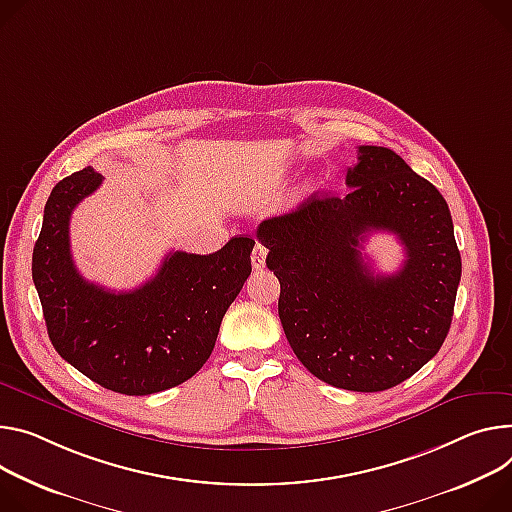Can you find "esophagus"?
<instances>
[{
    "label": "esophagus",
    "instance_id": "1",
    "mask_svg": "<svg viewBox=\"0 0 512 512\" xmlns=\"http://www.w3.org/2000/svg\"><path fill=\"white\" fill-rule=\"evenodd\" d=\"M265 257H267V249L257 243L255 249H253V255H251L253 269H263V267H265Z\"/></svg>",
    "mask_w": 512,
    "mask_h": 512
}]
</instances>
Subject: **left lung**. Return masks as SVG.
Wrapping results in <instances>:
<instances>
[{
	"mask_svg": "<svg viewBox=\"0 0 512 512\" xmlns=\"http://www.w3.org/2000/svg\"><path fill=\"white\" fill-rule=\"evenodd\" d=\"M345 196H310L263 220L257 239L280 280L277 312L290 347L318 380L382 392L416 374L441 349L453 318L461 257L449 206L431 181L386 147L363 145ZM407 251L392 276L360 255L371 231Z\"/></svg>",
	"mask_w": 512,
	"mask_h": 512,
	"instance_id": "obj_1",
	"label": "left lung"
}]
</instances>
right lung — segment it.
I'll return each mask as SVG.
<instances>
[{
	"label": "right lung",
	"instance_id": "1",
	"mask_svg": "<svg viewBox=\"0 0 512 512\" xmlns=\"http://www.w3.org/2000/svg\"><path fill=\"white\" fill-rule=\"evenodd\" d=\"M85 167L59 181L44 206L32 280L57 353L96 384L126 396L163 392L208 361L222 316L251 275L255 241L232 237L212 255L175 251L132 292H110L77 271L69 220L102 185Z\"/></svg>",
	"mask_w": 512,
	"mask_h": 512
}]
</instances>
